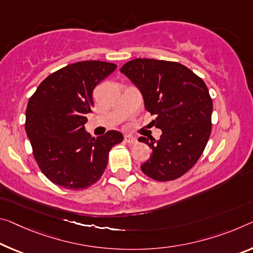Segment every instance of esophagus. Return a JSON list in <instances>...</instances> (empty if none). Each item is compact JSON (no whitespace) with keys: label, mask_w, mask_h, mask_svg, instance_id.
Here are the masks:
<instances>
[{"label":"esophagus","mask_w":253,"mask_h":253,"mask_svg":"<svg viewBox=\"0 0 253 253\" xmlns=\"http://www.w3.org/2000/svg\"><path fill=\"white\" fill-rule=\"evenodd\" d=\"M124 139H125V142L128 144H135L136 142H137V139H136L134 136H131V135H126Z\"/></svg>","instance_id":"esophagus-1"}]
</instances>
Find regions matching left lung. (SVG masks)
I'll return each mask as SVG.
<instances>
[{
  "label": "left lung",
  "instance_id": "1",
  "mask_svg": "<svg viewBox=\"0 0 253 253\" xmlns=\"http://www.w3.org/2000/svg\"><path fill=\"white\" fill-rule=\"evenodd\" d=\"M120 72L141 91L145 109L156 115L152 123L162 130L158 141L138 139L152 148L142 171L158 181L180 178L198 161L211 136L213 100L205 82L182 64L151 58L127 62Z\"/></svg>",
  "mask_w": 253,
  "mask_h": 253
}]
</instances>
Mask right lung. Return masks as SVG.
Masks as SVG:
<instances>
[{"label":"right lung","mask_w":253,"mask_h":253,"mask_svg":"<svg viewBox=\"0 0 253 253\" xmlns=\"http://www.w3.org/2000/svg\"><path fill=\"white\" fill-rule=\"evenodd\" d=\"M116 69L101 61L70 64L47 76L28 101L26 131L35 160L59 187L80 190L97 182L111 147L123 142L117 130L94 138L84 128L94 106V87Z\"/></svg>","instance_id":"right-lung-1"}]
</instances>
